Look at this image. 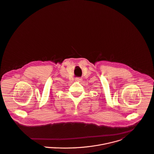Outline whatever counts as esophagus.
Instances as JSON below:
<instances>
[{"instance_id":"esophagus-1","label":"esophagus","mask_w":154,"mask_h":154,"mask_svg":"<svg viewBox=\"0 0 154 154\" xmlns=\"http://www.w3.org/2000/svg\"><path fill=\"white\" fill-rule=\"evenodd\" d=\"M75 81L76 82H82V79L80 78V77H77V78H75Z\"/></svg>"}]
</instances>
